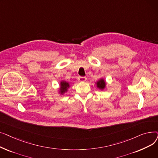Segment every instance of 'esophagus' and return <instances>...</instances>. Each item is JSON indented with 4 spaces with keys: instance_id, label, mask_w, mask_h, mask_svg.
I'll return each mask as SVG.
<instances>
[{
    "instance_id": "1",
    "label": "esophagus",
    "mask_w": 158,
    "mask_h": 158,
    "mask_svg": "<svg viewBox=\"0 0 158 158\" xmlns=\"http://www.w3.org/2000/svg\"><path fill=\"white\" fill-rule=\"evenodd\" d=\"M86 77H79V78H78V80H79V81H80V82H85L86 81Z\"/></svg>"
}]
</instances>
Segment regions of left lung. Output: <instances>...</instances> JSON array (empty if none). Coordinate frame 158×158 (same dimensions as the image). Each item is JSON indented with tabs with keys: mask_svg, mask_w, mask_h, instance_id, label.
<instances>
[{
	"mask_svg": "<svg viewBox=\"0 0 158 158\" xmlns=\"http://www.w3.org/2000/svg\"><path fill=\"white\" fill-rule=\"evenodd\" d=\"M95 85L97 88H98L101 90H105L106 89V82L104 78H101L98 81L95 82Z\"/></svg>",
	"mask_w": 158,
	"mask_h": 158,
	"instance_id": "8db88e82",
	"label": "left lung"
}]
</instances>
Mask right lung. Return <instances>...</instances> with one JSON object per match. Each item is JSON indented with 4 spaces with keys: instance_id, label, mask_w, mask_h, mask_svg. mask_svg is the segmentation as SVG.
Masks as SVG:
<instances>
[{
    "instance_id": "1",
    "label": "right lung",
    "mask_w": 158,
    "mask_h": 158,
    "mask_svg": "<svg viewBox=\"0 0 158 158\" xmlns=\"http://www.w3.org/2000/svg\"><path fill=\"white\" fill-rule=\"evenodd\" d=\"M70 85L69 82L66 81L64 80H62L60 82V87L58 88V93L60 95H63L64 94L68 92L69 89L70 88Z\"/></svg>"
}]
</instances>
